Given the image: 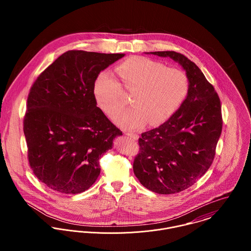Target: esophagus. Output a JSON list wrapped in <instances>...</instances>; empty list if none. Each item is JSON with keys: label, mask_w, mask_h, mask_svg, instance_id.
Masks as SVG:
<instances>
[{"label": "esophagus", "mask_w": 251, "mask_h": 251, "mask_svg": "<svg viewBox=\"0 0 251 251\" xmlns=\"http://www.w3.org/2000/svg\"><path fill=\"white\" fill-rule=\"evenodd\" d=\"M127 136H129V137H131L132 139H134V140H137L138 139V134H136V133H134V132H129V131H127L126 133Z\"/></svg>", "instance_id": "esophagus-1"}]
</instances>
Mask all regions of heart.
Segmentation results:
<instances>
[{"instance_id":"1","label":"heart","mask_w":251,"mask_h":251,"mask_svg":"<svg viewBox=\"0 0 251 251\" xmlns=\"http://www.w3.org/2000/svg\"><path fill=\"white\" fill-rule=\"evenodd\" d=\"M115 72H100L93 86L99 107L113 117L125 104L123 89L132 93L131 107L118 113L115 122L126 129H136L148 124L158 126L170 119L182 105L189 92L186 74L167 68L147 57H132L121 63Z\"/></svg>"}]
</instances>
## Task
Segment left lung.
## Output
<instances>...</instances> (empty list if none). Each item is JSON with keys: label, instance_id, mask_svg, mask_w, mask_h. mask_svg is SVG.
Here are the masks:
<instances>
[{"label": "left lung", "instance_id": "left-lung-1", "mask_svg": "<svg viewBox=\"0 0 251 251\" xmlns=\"http://www.w3.org/2000/svg\"><path fill=\"white\" fill-rule=\"evenodd\" d=\"M151 54L180 64L189 80V92L168 121L141 134L133 171L149 190L173 194L193 185L211 167L222 131L221 104L214 86L184 55L175 51Z\"/></svg>", "mask_w": 251, "mask_h": 251}]
</instances>
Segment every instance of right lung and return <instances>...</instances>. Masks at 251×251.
Returning a JSON list of instances; mask_svg holds the SVG:
<instances>
[{
    "mask_svg": "<svg viewBox=\"0 0 251 251\" xmlns=\"http://www.w3.org/2000/svg\"><path fill=\"white\" fill-rule=\"evenodd\" d=\"M70 50L41 72L27 100L23 130L36 178L67 194L87 190L100 174V158L122 135L97 106V75L123 58Z\"/></svg>",
    "mask_w": 251,
    "mask_h": 251,
    "instance_id": "1",
    "label": "right lung"
}]
</instances>
